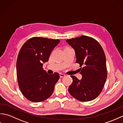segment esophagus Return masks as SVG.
<instances>
[{
  "instance_id": "34e87169",
  "label": "esophagus",
  "mask_w": 123,
  "mask_h": 123,
  "mask_svg": "<svg viewBox=\"0 0 123 123\" xmlns=\"http://www.w3.org/2000/svg\"><path fill=\"white\" fill-rule=\"evenodd\" d=\"M66 76V74H60V78H63Z\"/></svg>"
}]
</instances>
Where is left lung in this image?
I'll return each instance as SVG.
<instances>
[{
	"mask_svg": "<svg viewBox=\"0 0 123 123\" xmlns=\"http://www.w3.org/2000/svg\"><path fill=\"white\" fill-rule=\"evenodd\" d=\"M74 49L76 63L80 64L82 79L74 75L68 91L72 96L81 101L92 100L99 95L107 79L106 60L103 48L97 41L86 36L67 40Z\"/></svg>",
	"mask_w": 123,
	"mask_h": 123,
	"instance_id": "left-lung-1",
	"label": "left lung"
}]
</instances>
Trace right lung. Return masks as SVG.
<instances>
[{
  "instance_id": "obj_1",
  "label": "right lung",
  "mask_w": 123,
  "mask_h": 123,
  "mask_svg": "<svg viewBox=\"0 0 123 123\" xmlns=\"http://www.w3.org/2000/svg\"><path fill=\"white\" fill-rule=\"evenodd\" d=\"M59 43V40L34 37L20 49L17 60V76L20 90L28 100L38 103L53 93L59 74H48L43 65L48 61L51 52Z\"/></svg>"
}]
</instances>
